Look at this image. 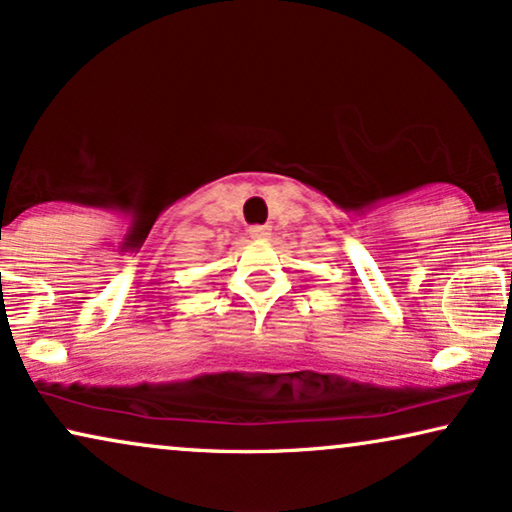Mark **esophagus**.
<instances>
[{
  "label": "esophagus",
  "mask_w": 512,
  "mask_h": 512,
  "mask_svg": "<svg viewBox=\"0 0 512 512\" xmlns=\"http://www.w3.org/2000/svg\"><path fill=\"white\" fill-rule=\"evenodd\" d=\"M250 238H255V241H267L271 236V229L269 227H250Z\"/></svg>",
  "instance_id": "34e87169"
}]
</instances>
